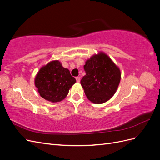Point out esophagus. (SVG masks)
<instances>
[{"mask_svg":"<svg viewBox=\"0 0 160 160\" xmlns=\"http://www.w3.org/2000/svg\"><path fill=\"white\" fill-rule=\"evenodd\" d=\"M75 79H76V81H77V83H79V82H80V77H76Z\"/></svg>","mask_w":160,"mask_h":160,"instance_id":"34e87169","label":"esophagus"}]
</instances>
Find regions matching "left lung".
<instances>
[{
	"mask_svg": "<svg viewBox=\"0 0 160 160\" xmlns=\"http://www.w3.org/2000/svg\"><path fill=\"white\" fill-rule=\"evenodd\" d=\"M86 75L81 80L87 98L96 104L103 103L113 97L121 80V72L103 52L95 55L84 65Z\"/></svg>",
	"mask_w": 160,
	"mask_h": 160,
	"instance_id": "1",
	"label": "left lung"
}]
</instances>
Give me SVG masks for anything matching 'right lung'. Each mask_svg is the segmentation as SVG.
Returning a JSON list of instances; mask_svg holds the SVG:
<instances>
[{
	"label": "right lung",
	"mask_w": 160,
	"mask_h": 160,
	"mask_svg": "<svg viewBox=\"0 0 160 160\" xmlns=\"http://www.w3.org/2000/svg\"><path fill=\"white\" fill-rule=\"evenodd\" d=\"M75 82L69 69L62 67L59 61H53L38 72L35 84L42 98L54 103L65 99Z\"/></svg>",
	"instance_id": "1"
}]
</instances>
